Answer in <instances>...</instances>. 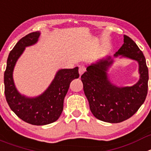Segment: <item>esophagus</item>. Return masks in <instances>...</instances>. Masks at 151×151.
Returning a JSON list of instances; mask_svg holds the SVG:
<instances>
[{
  "instance_id": "1",
  "label": "esophagus",
  "mask_w": 151,
  "mask_h": 151,
  "mask_svg": "<svg viewBox=\"0 0 151 151\" xmlns=\"http://www.w3.org/2000/svg\"><path fill=\"white\" fill-rule=\"evenodd\" d=\"M85 70H86V68H85V66H80L79 69H78V73H79L80 76H81L83 73H85Z\"/></svg>"
}]
</instances>
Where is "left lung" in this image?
<instances>
[{"instance_id":"1","label":"left lung","mask_w":151,"mask_h":151,"mask_svg":"<svg viewBox=\"0 0 151 151\" xmlns=\"http://www.w3.org/2000/svg\"><path fill=\"white\" fill-rule=\"evenodd\" d=\"M124 37V43L114 56L121 55L138 61L140 78L135 85L119 88L111 83L107 75L113 63L111 57L90 65L81 76L92 114L100 121L111 124L132 117L145 102L148 88V69L145 56L130 37Z\"/></svg>"}]
</instances>
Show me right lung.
<instances>
[{"instance_id": "add662e5", "label": "right lung", "mask_w": 151, "mask_h": 151, "mask_svg": "<svg viewBox=\"0 0 151 151\" xmlns=\"http://www.w3.org/2000/svg\"><path fill=\"white\" fill-rule=\"evenodd\" d=\"M40 35V33L37 31L21 39L9 52L4 72V93L9 108L22 121L37 126L52 124L59 118L70 82L79 77L78 66L58 70L51 85L40 96L29 98L19 93L12 78L13 69L25 47L35 44Z\"/></svg>"}]
</instances>
